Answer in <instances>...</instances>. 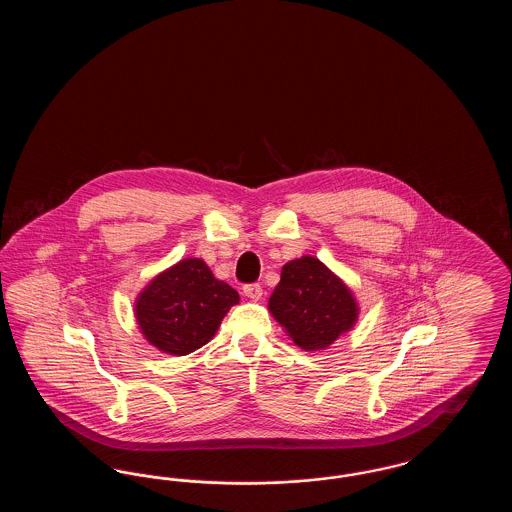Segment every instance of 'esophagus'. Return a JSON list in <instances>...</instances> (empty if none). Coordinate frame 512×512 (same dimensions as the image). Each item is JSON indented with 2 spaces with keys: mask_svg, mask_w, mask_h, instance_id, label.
<instances>
[{
  "mask_svg": "<svg viewBox=\"0 0 512 512\" xmlns=\"http://www.w3.org/2000/svg\"><path fill=\"white\" fill-rule=\"evenodd\" d=\"M244 295L249 297L251 301H259L261 295H263V288L259 284H247V286H244Z\"/></svg>",
  "mask_w": 512,
  "mask_h": 512,
  "instance_id": "1",
  "label": "esophagus"
}]
</instances>
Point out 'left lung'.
<instances>
[{"label": "left lung", "instance_id": "left-lung-1", "mask_svg": "<svg viewBox=\"0 0 512 512\" xmlns=\"http://www.w3.org/2000/svg\"><path fill=\"white\" fill-rule=\"evenodd\" d=\"M268 311L303 351L328 349L359 318L357 299L347 284L311 255L282 267Z\"/></svg>", "mask_w": 512, "mask_h": 512}]
</instances>
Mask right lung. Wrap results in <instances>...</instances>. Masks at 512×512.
Returning <instances> with one entry per match:
<instances>
[{
  "instance_id": "add662e5",
  "label": "right lung",
  "mask_w": 512,
  "mask_h": 512,
  "mask_svg": "<svg viewBox=\"0 0 512 512\" xmlns=\"http://www.w3.org/2000/svg\"><path fill=\"white\" fill-rule=\"evenodd\" d=\"M240 295L213 276L203 259H182L157 274L134 303V317L153 347L169 355H188L219 330Z\"/></svg>"
}]
</instances>
